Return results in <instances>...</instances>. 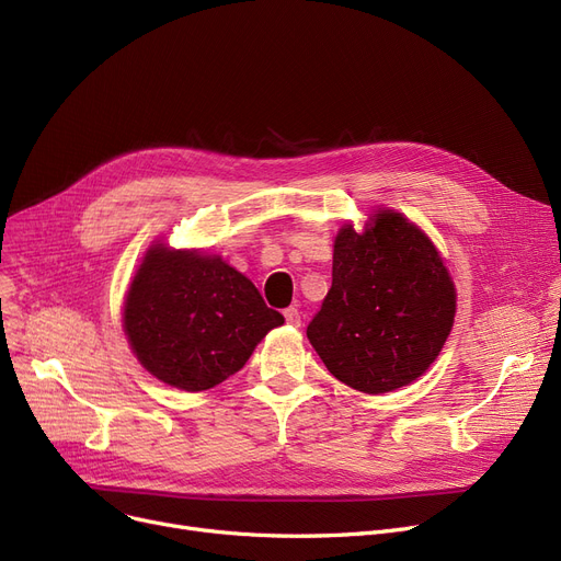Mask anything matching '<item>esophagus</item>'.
<instances>
[{
	"label": "esophagus",
	"instance_id": "34e87169",
	"mask_svg": "<svg viewBox=\"0 0 561 561\" xmlns=\"http://www.w3.org/2000/svg\"><path fill=\"white\" fill-rule=\"evenodd\" d=\"M284 318H286L288 325H293V328H300L302 325V318H300V309L298 307H288L284 311Z\"/></svg>",
	"mask_w": 561,
	"mask_h": 561
}]
</instances>
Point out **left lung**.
Here are the masks:
<instances>
[{"instance_id": "1", "label": "left lung", "mask_w": 561, "mask_h": 561, "mask_svg": "<svg viewBox=\"0 0 561 561\" xmlns=\"http://www.w3.org/2000/svg\"><path fill=\"white\" fill-rule=\"evenodd\" d=\"M455 286L427 236L379 211L334 241L332 288L307 328L318 357L343 385L387 393L438 357L455 320Z\"/></svg>"}]
</instances>
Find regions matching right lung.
Returning a JSON list of instances; mask_svg holds the SVG:
<instances>
[{
	"mask_svg": "<svg viewBox=\"0 0 561 561\" xmlns=\"http://www.w3.org/2000/svg\"><path fill=\"white\" fill-rule=\"evenodd\" d=\"M125 332L138 362L182 391L239 373L284 316L220 256L154 245L131 282Z\"/></svg>",
	"mask_w": 561,
	"mask_h": 561,
	"instance_id": "obj_1",
	"label": "right lung"
}]
</instances>
